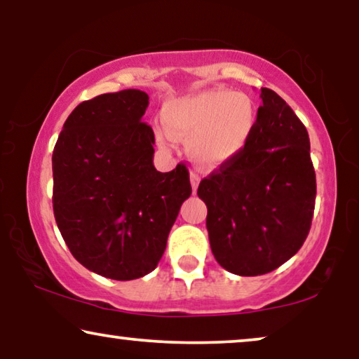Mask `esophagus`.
<instances>
[{"label": "esophagus", "mask_w": 359, "mask_h": 359, "mask_svg": "<svg viewBox=\"0 0 359 359\" xmlns=\"http://www.w3.org/2000/svg\"><path fill=\"white\" fill-rule=\"evenodd\" d=\"M189 180H191V186H193V193H196V189H198V184H199V181H201L199 175H196V173H193V171H191Z\"/></svg>", "instance_id": "esophagus-1"}]
</instances>
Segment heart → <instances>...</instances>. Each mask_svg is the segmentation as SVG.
Listing matches in <instances>:
<instances>
[{
  "label": "heart",
  "mask_w": 359,
  "mask_h": 359,
  "mask_svg": "<svg viewBox=\"0 0 359 359\" xmlns=\"http://www.w3.org/2000/svg\"><path fill=\"white\" fill-rule=\"evenodd\" d=\"M161 121L163 127L155 130L160 145L186 140L196 165L217 170L247 149L258 122V107L243 93L209 88L166 101Z\"/></svg>",
  "instance_id": "heart-1"
}]
</instances>
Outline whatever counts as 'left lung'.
Instances as JSON below:
<instances>
[{"label": "left lung", "instance_id": "1", "mask_svg": "<svg viewBox=\"0 0 359 359\" xmlns=\"http://www.w3.org/2000/svg\"><path fill=\"white\" fill-rule=\"evenodd\" d=\"M253 137L238 158L199 183L205 227L220 266L259 276L299 252L316 208V171L304 124L281 96L262 88Z\"/></svg>", "mask_w": 359, "mask_h": 359}]
</instances>
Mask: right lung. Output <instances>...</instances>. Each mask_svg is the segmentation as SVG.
I'll return each mask as SVG.
<instances>
[{"instance_id":"1","label":"right lung","mask_w":359,"mask_h":359,"mask_svg":"<svg viewBox=\"0 0 359 359\" xmlns=\"http://www.w3.org/2000/svg\"><path fill=\"white\" fill-rule=\"evenodd\" d=\"M147 107L140 90L83 101L52 155L53 214L67 247L90 271L117 281L154 271L191 196L184 165L168 173L154 166Z\"/></svg>"}]
</instances>
